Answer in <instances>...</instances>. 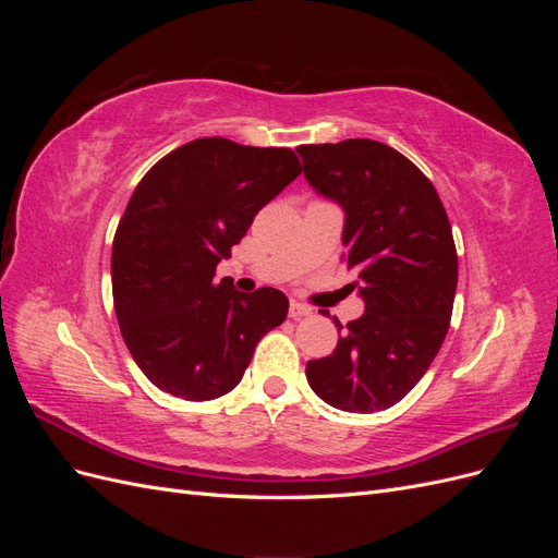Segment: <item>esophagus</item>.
<instances>
[{
  "mask_svg": "<svg viewBox=\"0 0 558 558\" xmlns=\"http://www.w3.org/2000/svg\"><path fill=\"white\" fill-rule=\"evenodd\" d=\"M289 316H291V318L312 316V310H310L307 305H302V302H295V300H291V305H289Z\"/></svg>",
  "mask_w": 558,
  "mask_h": 558,
  "instance_id": "esophagus-1",
  "label": "esophagus"
}]
</instances>
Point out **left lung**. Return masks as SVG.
<instances>
[{
	"label": "left lung",
	"mask_w": 558,
	"mask_h": 558,
	"mask_svg": "<svg viewBox=\"0 0 558 558\" xmlns=\"http://www.w3.org/2000/svg\"><path fill=\"white\" fill-rule=\"evenodd\" d=\"M316 195L344 211L342 244L365 314L337 349L307 363L312 391L342 412L373 414L408 396L449 330L459 258L433 183L396 148L375 140L300 146Z\"/></svg>",
	"instance_id": "8db88e82"
}]
</instances>
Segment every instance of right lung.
<instances>
[{
    "label": "right lung",
    "mask_w": 558,
    "mask_h": 558,
    "mask_svg": "<svg viewBox=\"0 0 558 558\" xmlns=\"http://www.w3.org/2000/svg\"><path fill=\"white\" fill-rule=\"evenodd\" d=\"M300 172L291 148L205 137L158 160L134 189L111 248L113 307L134 363L160 391L226 396L263 335L283 324L281 291L240 293L214 272Z\"/></svg>",
    "instance_id": "1"
}]
</instances>
